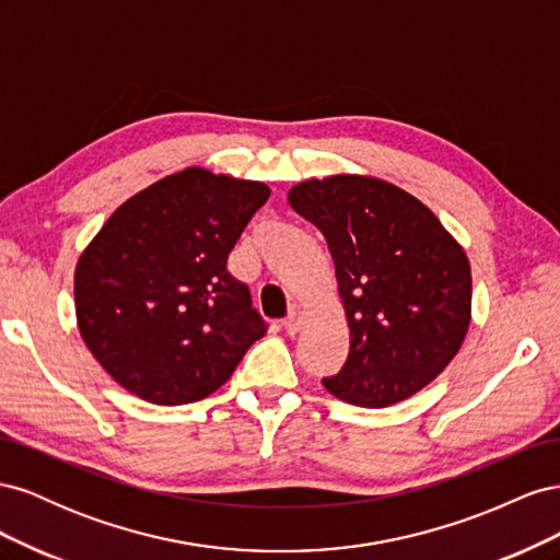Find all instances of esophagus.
Segmentation results:
<instances>
[{"label": "esophagus", "instance_id": "1", "mask_svg": "<svg viewBox=\"0 0 560 560\" xmlns=\"http://www.w3.org/2000/svg\"><path fill=\"white\" fill-rule=\"evenodd\" d=\"M301 325H303V311H301L299 306H294L292 313H290V317H287V319L282 322V327H284L287 334H296V331L301 329Z\"/></svg>", "mask_w": 560, "mask_h": 560}]
</instances>
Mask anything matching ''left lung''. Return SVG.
<instances>
[{
  "mask_svg": "<svg viewBox=\"0 0 560 560\" xmlns=\"http://www.w3.org/2000/svg\"><path fill=\"white\" fill-rule=\"evenodd\" d=\"M290 206L329 245L350 352L329 393L364 409L409 399L460 350L471 317L465 249L399 186L362 175L308 179Z\"/></svg>",
  "mask_w": 560,
  "mask_h": 560,
  "instance_id": "obj_1",
  "label": "left lung"
}]
</instances>
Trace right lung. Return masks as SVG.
Segmentation results:
<instances>
[{
  "label": "right lung",
  "instance_id": "right-lung-1",
  "mask_svg": "<svg viewBox=\"0 0 560 560\" xmlns=\"http://www.w3.org/2000/svg\"><path fill=\"white\" fill-rule=\"evenodd\" d=\"M270 189L186 167L128 198L74 273L83 343L144 401L179 406L222 387L266 334L226 261Z\"/></svg>",
  "mask_w": 560,
  "mask_h": 560
}]
</instances>
